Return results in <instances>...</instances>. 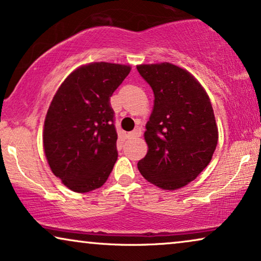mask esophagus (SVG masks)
Instances as JSON below:
<instances>
[{"label": "esophagus", "instance_id": "1", "mask_svg": "<svg viewBox=\"0 0 261 261\" xmlns=\"http://www.w3.org/2000/svg\"><path fill=\"white\" fill-rule=\"evenodd\" d=\"M142 132H141V128H137V129H134L133 132H130V133H128V138L133 139V138H139L141 137Z\"/></svg>", "mask_w": 261, "mask_h": 261}]
</instances>
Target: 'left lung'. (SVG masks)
Here are the masks:
<instances>
[{"label":"left lung","instance_id":"obj_1","mask_svg":"<svg viewBox=\"0 0 261 261\" xmlns=\"http://www.w3.org/2000/svg\"><path fill=\"white\" fill-rule=\"evenodd\" d=\"M137 69L154 94L144 133L148 149L138 169L155 187L177 190L196 179L215 152L219 129L212 102L183 67L165 62Z\"/></svg>","mask_w":261,"mask_h":261}]
</instances>
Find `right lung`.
<instances>
[{"mask_svg":"<svg viewBox=\"0 0 261 261\" xmlns=\"http://www.w3.org/2000/svg\"><path fill=\"white\" fill-rule=\"evenodd\" d=\"M123 64L95 62L67 76L46 114L42 144L49 169L74 192L101 188L117 159L110 96L130 72Z\"/></svg>","mask_w":261,"mask_h":261,"instance_id":"right-lung-1","label":"right lung"}]
</instances>
